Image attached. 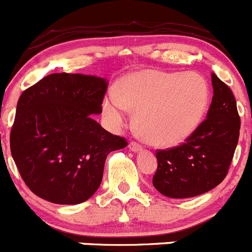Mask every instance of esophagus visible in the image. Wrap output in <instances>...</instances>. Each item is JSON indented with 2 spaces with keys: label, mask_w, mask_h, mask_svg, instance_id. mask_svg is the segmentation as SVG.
<instances>
[{
  "label": "esophagus",
  "mask_w": 252,
  "mask_h": 252,
  "mask_svg": "<svg viewBox=\"0 0 252 252\" xmlns=\"http://www.w3.org/2000/svg\"><path fill=\"white\" fill-rule=\"evenodd\" d=\"M128 148H129V150H132V152H134V153H139L142 150L141 145H139L138 143H136V142H131L128 145Z\"/></svg>",
  "instance_id": "obj_1"
}]
</instances>
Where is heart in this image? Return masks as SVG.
Segmentation results:
<instances>
[{
  "mask_svg": "<svg viewBox=\"0 0 252 252\" xmlns=\"http://www.w3.org/2000/svg\"><path fill=\"white\" fill-rule=\"evenodd\" d=\"M119 92L110 91L103 100L111 125L123 126L128 109L137 110L134 123L141 136L164 148L182 143L196 131L210 100L206 81L195 72L139 70L121 80Z\"/></svg>",
  "mask_w": 252,
  "mask_h": 252,
  "instance_id": "heart-1",
  "label": "heart"
}]
</instances>
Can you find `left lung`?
Segmentation results:
<instances>
[{
    "label": "left lung",
    "mask_w": 252,
    "mask_h": 252,
    "mask_svg": "<svg viewBox=\"0 0 252 252\" xmlns=\"http://www.w3.org/2000/svg\"><path fill=\"white\" fill-rule=\"evenodd\" d=\"M214 95L207 119L186 143L158 150L153 186L173 199L191 198L211 190L224 180L238 139L240 118L230 88L211 74Z\"/></svg>",
    "instance_id": "8db88e82"
}]
</instances>
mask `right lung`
<instances>
[{"label":"right lung","mask_w":252,"mask_h":252,"mask_svg":"<svg viewBox=\"0 0 252 252\" xmlns=\"http://www.w3.org/2000/svg\"><path fill=\"white\" fill-rule=\"evenodd\" d=\"M108 82L81 74H51L20 95L10 153L33 194L53 204L86 201L99 188L105 159L127 145L92 115L102 113Z\"/></svg>","instance_id":"obj_1"}]
</instances>
